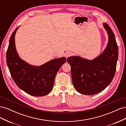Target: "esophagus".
<instances>
[{"mask_svg":"<svg viewBox=\"0 0 126 126\" xmlns=\"http://www.w3.org/2000/svg\"><path fill=\"white\" fill-rule=\"evenodd\" d=\"M71 52H69V51H67L65 52V54H64V56H65V57H66V58H68V57H69L71 56Z\"/></svg>","mask_w":126,"mask_h":126,"instance_id":"34e87169","label":"esophagus"}]
</instances>
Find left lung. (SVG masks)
Wrapping results in <instances>:
<instances>
[{
	"instance_id": "left-lung-1",
	"label": "left lung",
	"mask_w": 126,
	"mask_h": 126,
	"mask_svg": "<svg viewBox=\"0 0 126 126\" xmlns=\"http://www.w3.org/2000/svg\"><path fill=\"white\" fill-rule=\"evenodd\" d=\"M107 32L108 42L101 54L93 60L79 56L67 58L71 66L72 83L78 93L93 95L100 93L111 82L115 74L118 48L115 36L109 26L103 24Z\"/></svg>"
}]
</instances>
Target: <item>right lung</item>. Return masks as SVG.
I'll list each match as a JSON object with an SVG mask.
<instances>
[{
	"mask_svg": "<svg viewBox=\"0 0 126 126\" xmlns=\"http://www.w3.org/2000/svg\"><path fill=\"white\" fill-rule=\"evenodd\" d=\"M11 35L6 54L7 64L17 86L33 96H44L51 92L55 78L60 67L66 62L65 57L49 61L39 66H32L21 59L15 46V34Z\"/></svg>",
	"mask_w": 126,
	"mask_h": 126,
	"instance_id": "obj_1",
	"label": "right lung"
}]
</instances>
